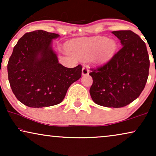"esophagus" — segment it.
<instances>
[{
	"instance_id": "esophagus-1",
	"label": "esophagus",
	"mask_w": 156,
	"mask_h": 156,
	"mask_svg": "<svg viewBox=\"0 0 156 156\" xmlns=\"http://www.w3.org/2000/svg\"><path fill=\"white\" fill-rule=\"evenodd\" d=\"M89 72V68L88 66H84L82 67V75H86V74H88Z\"/></svg>"
}]
</instances>
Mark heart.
Wrapping results in <instances>:
<instances>
[{"label": "heart", "instance_id": "heart-1", "mask_svg": "<svg viewBox=\"0 0 156 156\" xmlns=\"http://www.w3.org/2000/svg\"><path fill=\"white\" fill-rule=\"evenodd\" d=\"M116 50V42L105 37H96L76 42L71 47L72 52L76 56L87 58L95 53L98 61L109 59Z\"/></svg>", "mask_w": 156, "mask_h": 156}]
</instances>
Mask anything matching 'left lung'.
<instances>
[{
    "instance_id": "left-lung-1",
    "label": "left lung",
    "mask_w": 156,
    "mask_h": 156,
    "mask_svg": "<svg viewBox=\"0 0 156 156\" xmlns=\"http://www.w3.org/2000/svg\"><path fill=\"white\" fill-rule=\"evenodd\" d=\"M123 47L108 62L91 69L89 93L98 105L121 108L137 99L148 76L150 60L146 43L131 30L113 31Z\"/></svg>"
}]
</instances>
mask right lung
Masks as SVG:
<instances>
[{"label":"right lung","instance_id":"obj_1","mask_svg":"<svg viewBox=\"0 0 156 156\" xmlns=\"http://www.w3.org/2000/svg\"><path fill=\"white\" fill-rule=\"evenodd\" d=\"M58 34L35 30L25 33L14 47L8 63L10 87L21 103L32 108L61 103L72 83L82 76L80 65L67 68L59 63L52 49Z\"/></svg>","mask_w":156,"mask_h":156}]
</instances>
